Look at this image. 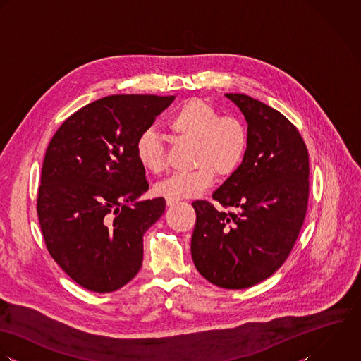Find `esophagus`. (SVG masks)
Instances as JSON below:
<instances>
[{
    "label": "esophagus",
    "mask_w": 361,
    "mask_h": 361,
    "mask_svg": "<svg viewBox=\"0 0 361 361\" xmlns=\"http://www.w3.org/2000/svg\"><path fill=\"white\" fill-rule=\"evenodd\" d=\"M180 200H177V198H166V204H167V207H171V205H174V204H177Z\"/></svg>",
    "instance_id": "34e87169"
}]
</instances>
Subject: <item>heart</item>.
Segmentation results:
<instances>
[{"label":"heart","instance_id":"b5f03b06","mask_svg":"<svg viewBox=\"0 0 361 361\" xmlns=\"http://www.w3.org/2000/svg\"><path fill=\"white\" fill-rule=\"evenodd\" d=\"M170 133L180 140L195 141L192 171L176 173L154 187V192L167 198H194L204 194L215 176L234 174L245 159L250 137L245 124L233 116H221L204 99L181 103L167 120ZM135 153L145 171L160 174L166 169V146L160 135L144 131L135 144Z\"/></svg>","mask_w":361,"mask_h":361}]
</instances>
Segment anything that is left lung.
Wrapping results in <instances>:
<instances>
[{"mask_svg": "<svg viewBox=\"0 0 361 361\" xmlns=\"http://www.w3.org/2000/svg\"><path fill=\"white\" fill-rule=\"evenodd\" d=\"M244 114L250 145L244 161L208 201H195L191 255L198 272L223 288L268 279L286 261L308 204V150L278 110L241 93H227ZM237 209L238 212L233 211Z\"/></svg>", "mask_w": 361, "mask_h": 361, "instance_id": "obj_1", "label": "left lung"}]
</instances>
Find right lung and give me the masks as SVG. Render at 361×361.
Instances as JSON below:
<instances>
[{"label":"right lung","mask_w":361,"mask_h":361,"mask_svg":"<svg viewBox=\"0 0 361 361\" xmlns=\"http://www.w3.org/2000/svg\"><path fill=\"white\" fill-rule=\"evenodd\" d=\"M174 96L113 94L79 109L47 146L37 194L46 247L82 288L110 293L141 269L144 234L164 214L135 153Z\"/></svg>","instance_id":"obj_1"}]
</instances>
